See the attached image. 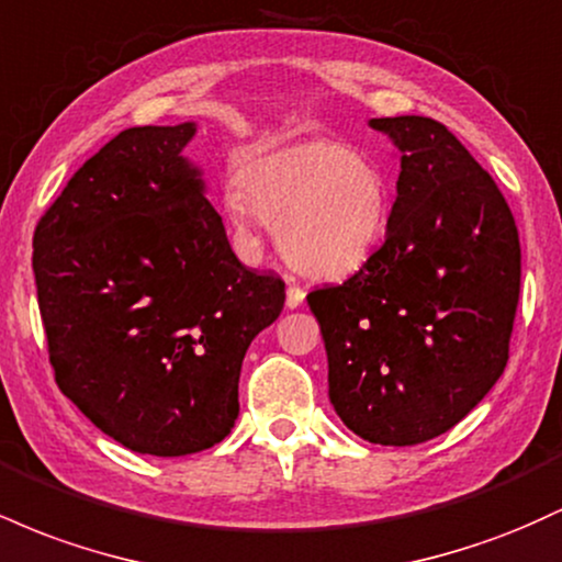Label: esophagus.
Wrapping results in <instances>:
<instances>
[{
	"mask_svg": "<svg viewBox=\"0 0 562 562\" xmlns=\"http://www.w3.org/2000/svg\"><path fill=\"white\" fill-rule=\"evenodd\" d=\"M303 299H306V290H303L301 285H295V280H288V308H299Z\"/></svg>",
	"mask_w": 562,
	"mask_h": 562,
	"instance_id": "34e87169",
	"label": "esophagus"
}]
</instances>
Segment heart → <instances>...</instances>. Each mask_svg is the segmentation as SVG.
I'll list each match as a JSON object with an SVG mask.
<instances>
[{
    "instance_id": "heart-1",
    "label": "heart",
    "mask_w": 562,
    "mask_h": 562,
    "mask_svg": "<svg viewBox=\"0 0 562 562\" xmlns=\"http://www.w3.org/2000/svg\"><path fill=\"white\" fill-rule=\"evenodd\" d=\"M224 214L240 232L274 224L277 248L303 274L335 280L370 261L385 235L391 187L370 158L333 139L250 147Z\"/></svg>"
}]
</instances>
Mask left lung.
Listing matches in <instances>:
<instances>
[{
    "label": "left lung",
    "instance_id": "8db88e82",
    "mask_svg": "<svg viewBox=\"0 0 562 562\" xmlns=\"http://www.w3.org/2000/svg\"><path fill=\"white\" fill-rule=\"evenodd\" d=\"M370 126L402 164L385 243L306 301L346 428L415 447L454 428L505 372L520 243L499 187L447 126L423 115Z\"/></svg>",
    "mask_w": 562,
    "mask_h": 562
}]
</instances>
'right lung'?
I'll return each instance as SVG.
<instances>
[{
  "mask_svg": "<svg viewBox=\"0 0 562 562\" xmlns=\"http://www.w3.org/2000/svg\"><path fill=\"white\" fill-rule=\"evenodd\" d=\"M192 121L121 132L34 232L38 312L60 391L139 454L184 457L235 428L250 340L285 282L245 269L184 156Z\"/></svg>",
  "mask_w": 562,
  "mask_h": 562,
  "instance_id": "obj_1",
  "label": "right lung"
}]
</instances>
